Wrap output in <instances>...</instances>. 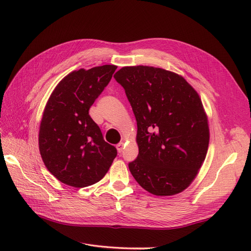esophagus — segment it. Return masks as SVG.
<instances>
[{
	"label": "esophagus",
	"mask_w": 251,
	"mask_h": 251,
	"mask_svg": "<svg viewBox=\"0 0 251 251\" xmlns=\"http://www.w3.org/2000/svg\"><path fill=\"white\" fill-rule=\"evenodd\" d=\"M116 149L118 151V153H121V151H123V150H124V142H119L116 146Z\"/></svg>",
	"instance_id": "34e87169"
}]
</instances>
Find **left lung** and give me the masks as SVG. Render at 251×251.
<instances>
[{
    "label": "left lung",
    "mask_w": 251,
    "mask_h": 251,
    "mask_svg": "<svg viewBox=\"0 0 251 251\" xmlns=\"http://www.w3.org/2000/svg\"><path fill=\"white\" fill-rule=\"evenodd\" d=\"M137 121L139 153L128 169L156 196L181 193L206 157L209 130L198 93L180 75L161 68L124 67L114 75Z\"/></svg>",
    "instance_id": "8db88e82"
}]
</instances>
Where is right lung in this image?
<instances>
[{"mask_svg": "<svg viewBox=\"0 0 251 251\" xmlns=\"http://www.w3.org/2000/svg\"><path fill=\"white\" fill-rule=\"evenodd\" d=\"M117 69L103 65L68 74L53 91L45 108L39 135L43 161L57 180L86 187L101 180L117 150L103 139L89 109Z\"/></svg>", "mask_w": 251, "mask_h": 251, "instance_id": "right-lung-1", "label": "right lung"}]
</instances>
